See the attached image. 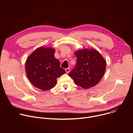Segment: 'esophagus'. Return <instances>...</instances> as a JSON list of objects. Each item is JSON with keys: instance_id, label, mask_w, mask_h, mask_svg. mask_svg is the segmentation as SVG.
I'll use <instances>...</instances> for the list:
<instances>
[{"instance_id": "obj_1", "label": "esophagus", "mask_w": 133, "mask_h": 133, "mask_svg": "<svg viewBox=\"0 0 133 133\" xmlns=\"http://www.w3.org/2000/svg\"><path fill=\"white\" fill-rule=\"evenodd\" d=\"M65 71H66V73H67V74L69 73V72L70 71V68H66V69H65Z\"/></svg>"}]
</instances>
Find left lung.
Segmentation results:
<instances>
[{
	"instance_id": "left-lung-1",
	"label": "left lung",
	"mask_w": 133,
	"mask_h": 133,
	"mask_svg": "<svg viewBox=\"0 0 133 133\" xmlns=\"http://www.w3.org/2000/svg\"><path fill=\"white\" fill-rule=\"evenodd\" d=\"M77 63L68 74L75 84L87 89L96 85L105 73L106 62L95 49H83L75 52Z\"/></svg>"
}]
</instances>
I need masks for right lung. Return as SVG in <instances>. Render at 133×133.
Listing matches in <instances>:
<instances>
[{
	"label": "right lung",
	"mask_w": 133,
	"mask_h": 133,
	"mask_svg": "<svg viewBox=\"0 0 133 133\" xmlns=\"http://www.w3.org/2000/svg\"><path fill=\"white\" fill-rule=\"evenodd\" d=\"M55 50L41 47L27 58L25 64L27 76L36 87L43 90L50 89L56 86L57 78L64 74L59 60L54 56Z\"/></svg>",
	"instance_id": "1"
}]
</instances>
